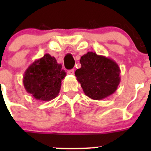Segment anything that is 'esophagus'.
I'll list each match as a JSON object with an SVG mask.
<instances>
[{"mask_svg": "<svg viewBox=\"0 0 151 151\" xmlns=\"http://www.w3.org/2000/svg\"><path fill=\"white\" fill-rule=\"evenodd\" d=\"M75 71L74 69H69V70H68V73H69V75H73L74 74Z\"/></svg>", "mask_w": 151, "mask_h": 151, "instance_id": "esophagus-1", "label": "esophagus"}]
</instances>
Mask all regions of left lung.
I'll list each match as a JSON object with an SVG mask.
<instances>
[{"label":"left lung","mask_w":151,"mask_h":151,"mask_svg":"<svg viewBox=\"0 0 151 151\" xmlns=\"http://www.w3.org/2000/svg\"><path fill=\"white\" fill-rule=\"evenodd\" d=\"M80 69L75 75L85 95L93 100H103L113 94L120 82V69L113 60L88 52L81 57Z\"/></svg>","instance_id":"left-lung-1"}]
</instances>
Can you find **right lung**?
Segmentation results:
<instances>
[{
    "label": "right lung",
    "instance_id": "obj_1",
    "mask_svg": "<svg viewBox=\"0 0 151 151\" xmlns=\"http://www.w3.org/2000/svg\"><path fill=\"white\" fill-rule=\"evenodd\" d=\"M66 74L55 57L46 54L28 67L22 82L26 91L36 100L49 101L58 95Z\"/></svg>",
    "mask_w": 151,
    "mask_h": 151
}]
</instances>
